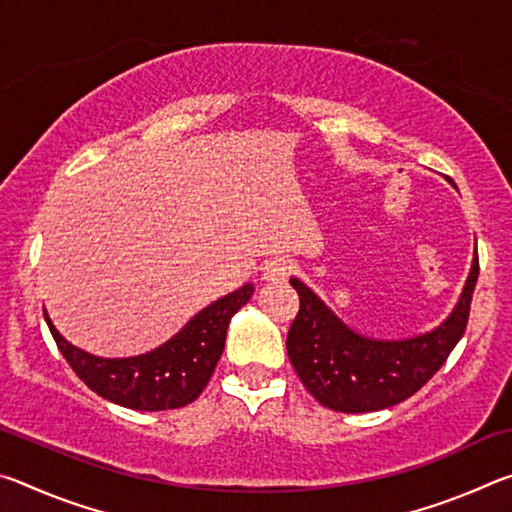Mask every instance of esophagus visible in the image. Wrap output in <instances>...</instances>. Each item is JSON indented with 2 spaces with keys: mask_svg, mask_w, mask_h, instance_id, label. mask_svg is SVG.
Here are the masks:
<instances>
[{
  "mask_svg": "<svg viewBox=\"0 0 512 512\" xmlns=\"http://www.w3.org/2000/svg\"><path fill=\"white\" fill-rule=\"evenodd\" d=\"M293 271L291 259L287 257H275L271 262H266L264 266V280L266 282H284Z\"/></svg>",
  "mask_w": 512,
  "mask_h": 512,
  "instance_id": "1",
  "label": "esophagus"
}]
</instances>
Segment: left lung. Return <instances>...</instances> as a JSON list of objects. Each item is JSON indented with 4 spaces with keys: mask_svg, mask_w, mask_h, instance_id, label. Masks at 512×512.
<instances>
[{
    "mask_svg": "<svg viewBox=\"0 0 512 512\" xmlns=\"http://www.w3.org/2000/svg\"><path fill=\"white\" fill-rule=\"evenodd\" d=\"M479 277V255L456 307L427 334L400 341L370 339L354 332L298 277L300 309L287 334L291 366L307 391L327 409L368 413L388 409L418 393L447 361L465 334L470 302Z\"/></svg>",
    "mask_w": 512,
    "mask_h": 512,
    "instance_id": "obj_1",
    "label": "left lung"
}]
</instances>
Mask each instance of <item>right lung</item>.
<instances>
[{
  "instance_id": "obj_1",
  "label": "right lung",
  "mask_w": 512,
  "mask_h": 512,
  "mask_svg": "<svg viewBox=\"0 0 512 512\" xmlns=\"http://www.w3.org/2000/svg\"><path fill=\"white\" fill-rule=\"evenodd\" d=\"M253 284L228 293L189 320L180 332L140 357L103 359L60 336L45 311L60 354L83 384L112 404L135 411H167L192 404L221 359L232 316L253 296Z\"/></svg>"
}]
</instances>
